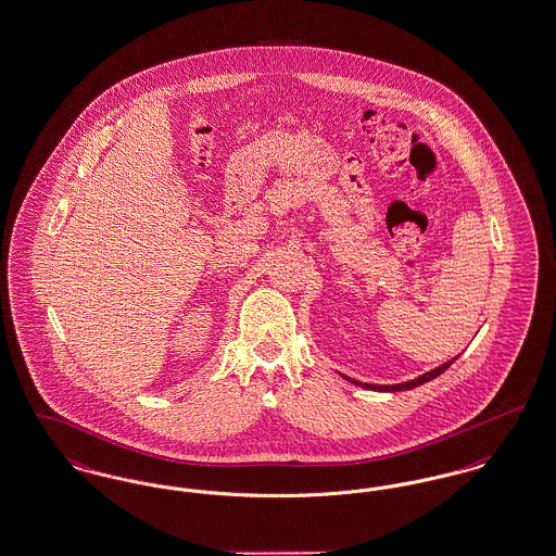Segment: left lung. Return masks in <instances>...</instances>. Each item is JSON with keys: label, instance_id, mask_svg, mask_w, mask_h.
<instances>
[{"label": "left lung", "instance_id": "8db88e82", "mask_svg": "<svg viewBox=\"0 0 556 556\" xmlns=\"http://www.w3.org/2000/svg\"><path fill=\"white\" fill-rule=\"evenodd\" d=\"M456 358H452L448 363H444L442 367H438V369L429 370V372H425L421 377H417V379H413V381H406V383H397V386H370V383H361V381H354V379H350V377H345L348 381H352L354 386H363V388H367V390H375V392H402V390H413V388H417V386H421V383H427V381H431V379H435L438 375H442L444 370L448 369L450 365L454 363Z\"/></svg>", "mask_w": 556, "mask_h": 556}]
</instances>
